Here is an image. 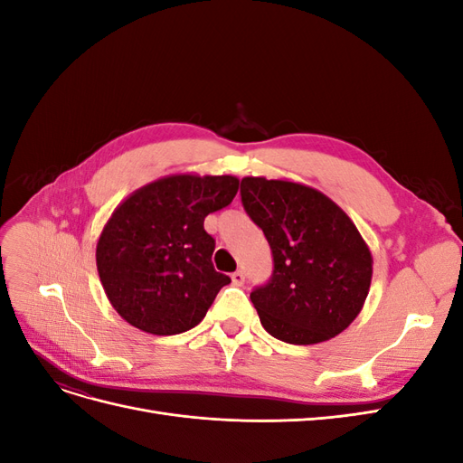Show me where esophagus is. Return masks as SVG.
<instances>
[{"instance_id":"34e87169","label":"esophagus","mask_w":463,"mask_h":463,"mask_svg":"<svg viewBox=\"0 0 463 463\" xmlns=\"http://www.w3.org/2000/svg\"><path fill=\"white\" fill-rule=\"evenodd\" d=\"M232 282H233V286H243V282H245V272H243V270H235V272L232 274Z\"/></svg>"}]
</instances>
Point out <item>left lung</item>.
Here are the masks:
<instances>
[{
	"label": "left lung",
	"instance_id": "1",
	"mask_svg": "<svg viewBox=\"0 0 463 463\" xmlns=\"http://www.w3.org/2000/svg\"><path fill=\"white\" fill-rule=\"evenodd\" d=\"M241 203L274 259L269 282L250 291L264 330L296 345L344 332L373 278L371 250L352 218L326 194L286 179L243 177Z\"/></svg>",
	"mask_w": 463,
	"mask_h": 463
}]
</instances>
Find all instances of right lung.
Listing matches in <instances>:
<instances>
[{"instance_id":"1","label":"right lung","mask_w":463,"mask_h":463,"mask_svg":"<svg viewBox=\"0 0 463 463\" xmlns=\"http://www.w3.org/2000/svg\"><path fill=\"white\" fill-rule=\"evenodd\" d=\"M240 179L175 174L137 189L100 233L96 266L111 307L131 326L174 335L197 326L232 279L214 270L204 218L228 206Z\"/></svg>"}]
</instances>
